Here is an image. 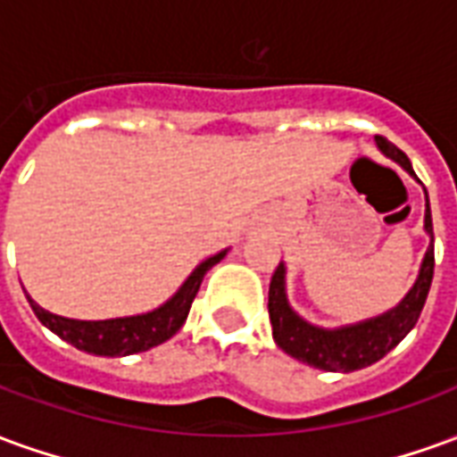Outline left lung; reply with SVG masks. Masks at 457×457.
<instances>
[{"label":"left lung","mask_w":457,"mask_h":457,"mask_svg":"<svg viewBox=\"0 0 457 457\" xmlns=\"http://www.w3.org/2000/svg\"><path fill=\"white\" fill-rule=\"evenodd\" d=\"M377 144L389 159L402 163L411 176H416L411 169V161L402 149H396L392 141L384 139V137H377ZM426 200H428V195H426ZM426 229L433 237L431 205L428 203H426ZM433 267H436V257H433L431 245L428 252H426L421 274L416 278V284L394 311L379 318H372L367 323H360V326L323 330V328L308 326L306 320H301L288 308L287 288H284V264H278L274 277H271V284H269V318H271L274 340L284 353L296 357L301 362L311 364V367H316V370L354 372V370L370 367L377 360H382L389 350H394L403 337L409 336V330L416 326V320H419L423 311V303L428 298V291H431Z\"/></svg>","instance_id":"left-lung-1"}]
</instances>
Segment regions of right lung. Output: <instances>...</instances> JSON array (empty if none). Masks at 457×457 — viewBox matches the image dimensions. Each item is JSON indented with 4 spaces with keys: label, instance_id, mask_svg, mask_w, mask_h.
Returning a JSON list of instances; mask_svg holds the SVG:
<instances>
[{
    "label": "right lung",
    "instance_id": "obj_1",
    "mask_svg": "<svg viewBox=\"0 0 457 457\" xmlns=\"http://www.w3.org/2000/svg\"><path fill=\"white\" fill-rule=\"evenodd\" d=\"M222 257H225V252L205 259L169 303H163L161 308L151 311V313H144V316L112 318V320H71V318L48 313L38 303H34L31 298H29V303H31V311L36 313V318L51 333L63 337L65 343H71L83 353L100 354V357H124V354L146 353V350L166 343L169 337L179 333L180 326L188 318L193 298L198 296L203 277Z\"/></svg>",
    "mask_w": 457,
    "mask_h": 457
}]
</instances>
